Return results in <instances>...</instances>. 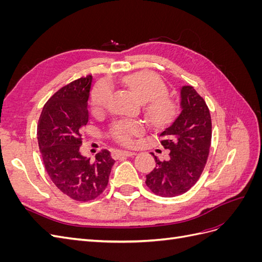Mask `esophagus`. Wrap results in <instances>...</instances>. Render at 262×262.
<instances>
[{
    "mask_svg": "<svg viewBox=\"0 0 262 262\" xmlns=\"http://www.w3.org/2000/svg\"><path fill=\"white\" fill-rule=\"evenodd\" d=\"M136 153L134 152H131V150H116V152L114 153V157L115 158H120V157H129V156H132Z\"/></svg>",
    "mask_w": 262,
    "mask_h": 262,
    "instance_id": "obj_1",
    "label": "esophagus"
}]
</instances>
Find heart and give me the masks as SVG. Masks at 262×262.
I'll return each instance as SVG.
<instances>
[{"mask_svg": "<svg viewBox=\"0 0 262 262\" xmlns=\"http://www.w3.org/2000/svg\"><path fill=\"white\" fill-rule=\"evenodd\" d=\"M122 83L136 95L138 99L145 104V112L152 123L158 124L167 121L175 113L173 101L166 97L167 87L156 74L142 71L123 77ZM112 94V87L108 83H100L96 86L92 95V107L94 112L100 113L107 106ZM141 131L140 125L136 122L120 121L114 126V137L122 142L130 143L134 134Z\"/></svg>", "mask_w": 262, "mask_h": 262, "instance_id": "heart-1", "label": "heart"}]
</instances>
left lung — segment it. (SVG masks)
Listing matches in <instances>:
<instances>
[{"label":"left lung","mask_w":262,"mask_h":262,"mask_svg":"<svg viewBox=\"0 0 262 262\" xmlns=\"http://www.w3.org/2000/svg\"><path fill=\"white\" fill-rule=\"evenodd\" d=\"M160 137L169 156L166 161L154 156L156 167L146 175V186L165 198L185 193L201 176L212 138L209 108L192 86L180 89L179 113Z\"/></svg>","instance_id":"1"}]
</instances>
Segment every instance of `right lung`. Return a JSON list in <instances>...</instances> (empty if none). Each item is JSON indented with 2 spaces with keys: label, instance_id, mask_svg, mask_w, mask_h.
Here are the masks:
<instances>
[{
  "label": "right lung",
  "instance_id": "1",
  "mask_svg": "<svg viewBox=\"0 0 262 262\" xmlns=\"http://www.w3.org/2000/svg\"><path fill=\"white\" fill-rule=\"evenodd\" d=\"M92 81L87 75L55 93L43 106L37 128L47 172L59 190L77 201L93 200L104 192L115 164L107 149L94 160L80 153Z\"/></svg>",
  "mask_w": 262,
  "mask_h": 262
}]
</instances>
